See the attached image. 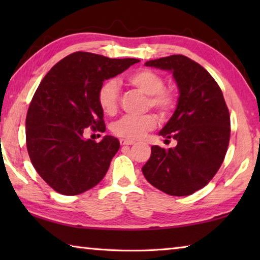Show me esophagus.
I'll use <instances>...</instances> for the list:
<instances>
[{
	"label": "esophagus",
	"instance_id": "1",
	"mask_svg": "<svg viewBox=\"0 0 260 260\" xmlns=\"http://www.w3.org/2000/svg\"><path fill=\"white\" fill-rule=\"evenodd\" d=\"M119 142L121 146H132V144L135 143L133 140H126V139H120Z\"/></svg>",
	"mask_w": 260,
	"mask_h": 260
}]
</instances>
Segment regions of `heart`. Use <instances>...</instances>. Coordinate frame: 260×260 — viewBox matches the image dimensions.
I'll use <instances>...</instances> for the list:
<instances>
[{
	"instance_id": "heart-1",
	"label": "heart",
	"mask_w": 260,
	"mask_h": 260,
	"mask_svg": "<svg viewBox=\"0 0 260 260\" xmlns=\"http://www.w3.org/2000/svg\"><path fill=\"white\" fill-rule=\"evenodd\" d=\"M127 81L129 85L148 95V107L158 110L162 116L169 114L177 104V96L172 90L164 88V79L151 70L143 69L132 73L127 78ZM98 102L101 110L108 116H112L117 112L119 103V85L114 79H110L102 83L98 93ZM156 126L157 118L152 113L141 117L125 116L114 122L112 132L122 139L139 140Z\"/></svg>"
}]
</instances>
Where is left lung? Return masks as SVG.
<instances>
[{
    "label": "left lung",
    "instance_id": "8db88e82",
    "mask_svg": "<svg viewBox=\"0 0 260 260\" xmlns=\"http://www.w3.org/2000/svg\"><path fill=\"white\" fill-rule=\"evenodd\" d=\"M146 67L172 72L177 82V109L159 135L174 139L178 144L169 149L152 146L151 156L142 167L143 175L169 195H191L210 182L225 159L230 111L212 76L188 57H161L147 61Z\"/></svg>",
    "mask_w": 260,
    "mask_h": 260
}]
</instances>
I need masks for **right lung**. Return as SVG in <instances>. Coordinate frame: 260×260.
I'll list each match as a JSON object with an SVG mask.
<instances>
[{
    "label": "right lung",
    "instance_id": "right-lung-1",
    "mask_svg": "<svg viewBox=\"0 0 260 260\" xmlns=\"http://www.w3.org/2000/svg\"><path fill=\"white\" fill-rule=\"evenodd\" d=\"M135 58L73 52L42 79L26 116V146L39 175L57 192L73 196L95 187L107 174L120 143L105 135L96 143L87 129L105 132L98 93Z\"/></svg>",
    "mask_w": 260,
    "mask_h": 260
}]
</instances>
